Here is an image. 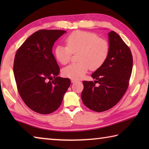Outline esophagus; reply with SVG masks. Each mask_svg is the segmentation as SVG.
<instances>
[{
	"mask_svg": "<svg viewBox=\"0 0 149 149\" xmlns=\"http://www.w3.org/2000/svg\"><path fill=\"white\" fill-rule=\"evenodd\" d=\"M75 81H75V79H71V82L72 83H75Z\"/></svg>",
	"mask_w": 149,
	"mask_h": 149,
	"instance_id": "34e87169",
	"label": "esophagus"
}]
</instances>
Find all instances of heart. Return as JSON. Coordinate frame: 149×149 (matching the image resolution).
<instances>
[{
  "instance_id": "obj_1",
  "label": "heart",
  "mask_w": 149,
  "mask_h": 149,
  "mask_svg": "<svg viewBox=\"0 0 149 149\" xmlns=\"http://www.w3.org/2000/svg\"><path fill=\"white\" fill-rule=\"evenodd\" d=\"M66 47L58 45L54 49V56L60 64H66L70 61L72 53L77 54L76 63L64 68L62 74L72 79H79L87 70H95L105 62L109 51V46L106 40L99 38L93 33L75 31L65 39Z\"/></svg>"
}]
</instances>
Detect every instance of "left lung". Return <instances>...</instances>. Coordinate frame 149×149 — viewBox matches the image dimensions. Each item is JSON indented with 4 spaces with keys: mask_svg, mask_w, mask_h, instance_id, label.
Segmentation results:
<instances>
[{
    "mask_svg": "<svg viewBox=\"0 0 149 149\" xmlns=\"http://www.w3.org/2000/svg\"><path fill=\"white\" fill-rule=\"evenodd\" d=\"M108 37V56L92 74L95 81H83L82 101L89 109L98 112L109 110L120 101L128 87L133 68L130 48L116 32L111 31ZM96 82L100 84L99 86H95Z\"/></svg>",
    "mask_w": 149,
    "mask_h": 149,
    "instance_id": "obj_1",
    "label": "left lung"
}]
</instances>
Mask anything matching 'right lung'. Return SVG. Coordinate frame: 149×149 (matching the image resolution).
I'll return each mask as SVG.
<instances>
[{
  "label": "right lung",
  "instance_id": "1",
  "mask_svg": "<svg viewBox=\"0 0 149 149\" xmlns=\"http://www.w3.org/2000/svg\"><path fill=\"white\" fill-rule=\"evenodd\" d=\"M65 32L39 30L25 41L15 56L14 75L20 97L39 114L56 110L71 84L68 78L58 77L60 68L52 52L55 41Z\"/></svg>",
  "mask_w": 149,
  "mask_h": 149
}]
</instances>
